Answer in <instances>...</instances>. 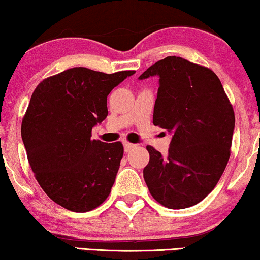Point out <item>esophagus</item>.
Wrapping results in <instances>:
<instances>
[{
  "label": "esophagus",
  "mask_w": 260,
  "mask_h": 260,
  "mask_svg": "<svg viewBox=\"0 0 260 260\" xmlns=\"http://www.w3.org/2000/svg\"><path fill=\"white\" fill-rule=\"evenodd\" d=\"M135 147H136V145L133 144V143H129V142H124V151H125V152L133 150Z\"/></svg>",
  "instance_id": "obj_1"
}]
</instances>
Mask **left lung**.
Wrapping results in <instances>:
<instances>
[{
    "instance_id": "1",
    "label": "left lung",
    "mask_w": 260,
    "mask_h": 260,
    "mask_svg": "<svg viewBox=\"0 0 260 260\" xmlns=\"http://www.w3.org/2000/svg\"><path fill=\"white\" fill-rule=\"evenodd\" d=\"M157 76L154 124L173 135L168 155L147 147L143 169L152 198L170 209L194 206L218 183L231 155L234 111L221 81L207 67L167 56L140 76Z\"/></svg>"
}]
</instances>
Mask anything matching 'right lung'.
I'll return each instance as SVG.
<instances>
[{
	"mask_svg": "<svg viewBox=\"0 0 260 260\" xmlns=\"http://www.w3.org/2000/svg\"><path fill=\"white\" fill-rule=\"evenodd\" d=\"M133 74L73 67L42 80L31 94L21 136L35 179L61 207L88 212L109 197L123 145L91 140V131L108 116L110 92Z\"/></svg>",
	"mask_w": 260,
	"mask_h": 260,
	"instance_id": "obj_1",
	"label": "right lung"
}]
</instances>
